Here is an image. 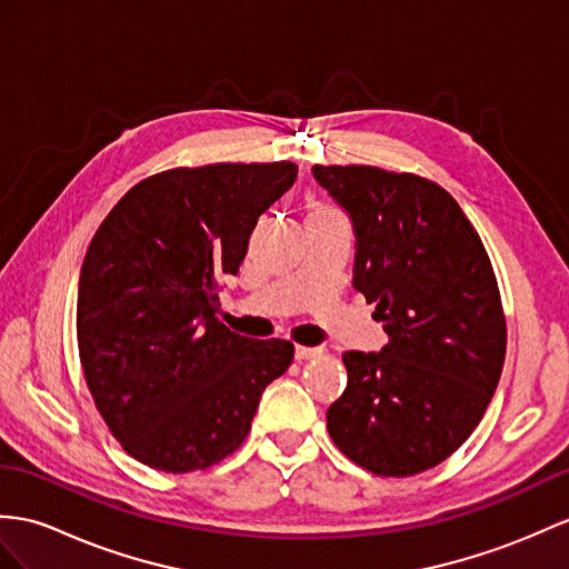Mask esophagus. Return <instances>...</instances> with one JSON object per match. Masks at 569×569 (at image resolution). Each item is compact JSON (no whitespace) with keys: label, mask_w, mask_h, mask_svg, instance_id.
I'll return each mask as SVG.
<instances>
[{"label":"esophagus","mask_w":569,"mask_h":569,"mask_svg":"<svg viewBox=\"0 0 569 569\" xmlns=\"http://www.w3.org/2000/svg\"><path fill=\"white\" fill-rule=\"evenodd\" d=\"M297 359L299 362H303V359H313V357H321L323 355V348H303V345H299L297 348Z\"/></svg>","instance_id":"34e87169"}]
</instances>
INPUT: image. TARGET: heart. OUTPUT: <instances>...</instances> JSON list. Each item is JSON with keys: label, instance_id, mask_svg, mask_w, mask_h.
<instances>
[{"label": "heart", "instance_id": "obj_1", "mask_svg": "<svg viewBox=\"0 0 569 569\" xmlns=\"http://www.w3.org/2000/svg\"><path fill=\"white\" fill-rule=\"evenodd\" d=\"M311 212H338V210H332V207H328V204L316 202V204L311 207Z\"/></svg>", "mask_w": 569, "mask_h": 569}]
</instances>
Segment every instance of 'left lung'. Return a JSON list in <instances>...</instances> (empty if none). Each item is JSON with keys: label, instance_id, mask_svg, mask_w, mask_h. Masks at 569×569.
I'll return each mask as SVG.
<instances>
[{"label": "left lung", "instance_id": "8db88e82", "mask_svg": "<svg viewBox=\"0 0 569 569\" xmlns=\"http://www.w3.org/2000/svg\"><path fill=\"white\" fill-rule=\"evenodd\" d=\"M350 212L352 287L383 323L381 352H345L330 439L373 476L435 468L473 435L500 381L507 321L488 251L449 192L379 166H313Z\"/></svg>", "mask_w": 569, "mask_h": 569}]
</instances>
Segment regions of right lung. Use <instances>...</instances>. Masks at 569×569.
Segmentation results:
<instances>
[{
	"label": "right lung",
	"instance_id": "add662e5",
	"mask_svg": "<svg viewBox=\"0 0 569 569\" xmlns=\"http://www.w3.org/2000/svg\"><path fill=\"white\" fill-rule=\"evenodd\" d=\"M295 178L292 161L180 166L140 180L96 231L79 277V359L110 435L140 463L190 473L224 461L292 365L289 340L221 323L217 292Z\"/></svg>",
	"mask_w": 569,
	"mask_h": 569
}]
</instances>
